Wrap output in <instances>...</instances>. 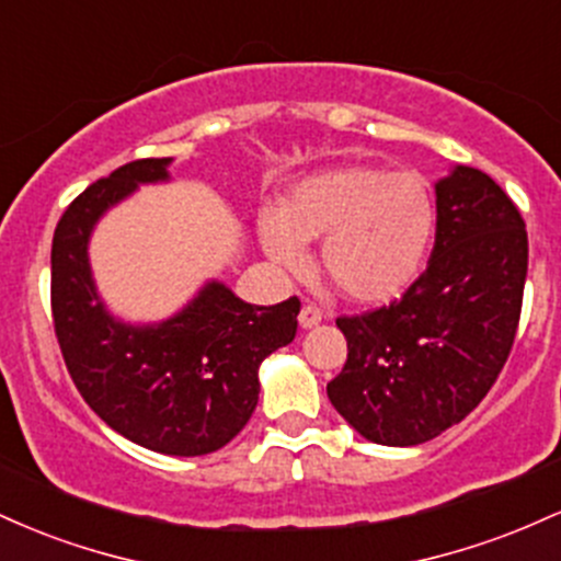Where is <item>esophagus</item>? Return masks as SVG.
<instances>
[{"label": "esophagus", "mask_w": 561, "mask_h": 561, "mask_svg": "<svg viewBox=\"0 0 561 561\" xmlns=\"http://www.w3.org/2000/svg\"><path fill=\"white\" fill-rule=\"evenodd\" d=\"M321 319H324V313H321L317 306H302L300 308L298 321H300L302 330H313V327L321 324Z\"/></svg>", "instance_id": "obj_1"}]
</instances>
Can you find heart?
Wrapping results in <instances>:
<instances>
[{
  "mask_svg": "<svg viewBox=\"0 0 561 561\" xmlns=\"http://www.w3.org/2000/svg\"><path fill=\"white\" fill-rule=\"evenodd\" d=\"M437 208L427 179L377 165L308 173L259 218L263 253L276 266H306L319 242L321 272L347 300L388 302L416 282L435 240Z\"/></svg>",
  "mask_w": 561,
  "mask_h": 561,
  "instance_id": "heart-1",
  "label": "heart"
}]
</instances>
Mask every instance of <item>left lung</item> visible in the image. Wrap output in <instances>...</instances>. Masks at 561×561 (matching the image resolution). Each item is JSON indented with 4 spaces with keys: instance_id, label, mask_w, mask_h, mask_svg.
Here are the masks:
<instances>
[{
    "instance_id": "1",
    "label": "left lung",
    "mask_w": 561,
    "mask_h": 561,
    "mask_svg": "<svg viewBox=\"0 0 561 561\" xmlns=\"http://www.w3.org/2000/svg\"><path fill=\"white\" fill-rule=\"evenodd\" d=\"M435 248L392 306L337 319L347 362L327 385L337 414L379 446H420L493 388L517 332L527 276L519 210L488 173L435 182Z\"/></svg>"
}]
</instances>
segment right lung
Wrapping results in <instances>:
<instances>
[{
  "instance_id": "right-lung-1",
  "label": "right lung",
  "mask_w": 561,
  "mask_h": 561,
  "mask_svg": "<svg viewBox=\"0 0 561 561\" xmlns=\"http://www.w3.org/2000/svg\"><path fill=\"white\" fill-rule=\"evenodd\" d=\"M171 163L134 160L68 205L53 240V317L70 377L107 427L158 454L205 456L253 416L263 358L295 340L300 300L253 306L208 279L169 319L115 317L96 289L89 242L139 186L171 182Z\"/></svg>"
}]
</instances>
